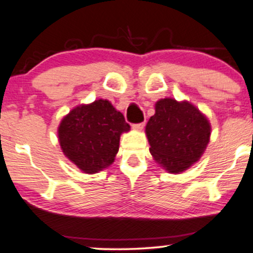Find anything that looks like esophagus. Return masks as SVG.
<instances>
[{"mask_svg":"<svg viewBox=\"0 0 253 253\" xmlns=\"http://www.w3.org/2000/svg\"><path fill=\"white\" fill-rule=\"evenodd\" d=\"M144 126H145V124H144V122H139V124H133L132 128L135 129V131H141V129L144 128Z\"/></svg>","mask_w":253,"mask_h":253,"instance_id":"esophagus-1","label":"esophagus"}]
</instances>
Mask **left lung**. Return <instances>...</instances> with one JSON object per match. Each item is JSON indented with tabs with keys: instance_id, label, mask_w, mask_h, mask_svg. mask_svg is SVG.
<instances>
[{
	"instance_id": "1",
	"label": "left lung",
	"mask_w": 253,
	"mask_h": 253,
	"mask_svg": "<svg viewBox=\"0 0 253 253\" xmlns=\"http://www.w3.org/2000/svg\"><path fill=\"white\" fill-rule=\"evenodd\" d=\"M150 152L170 173L184 171L203 155L210 138L208 119L188 102L161 99L146 125Z\"/></svg>"
}]
</instances>
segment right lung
Returning a JSON list of instances; mask_svg holds the SVG:
<instances>
[{
    "instance_id": "right-lung-1",
    "label": "right lung",
    "mask_w": 253,
    "mask_h": 253,
    "mask_svg": "<svg viewBox=\"0 0 253 253\" xmlns=\"http://www.w3.org/2000/svg\"><path fill=\"white\" fill-rule=\"evenodd\" d=\"M129 131L124 115L109 101L79 105L63 118L59 140L63 154L78 168L93 174L114 162L122 132Z\"/></svg>"
}]
</instances>
